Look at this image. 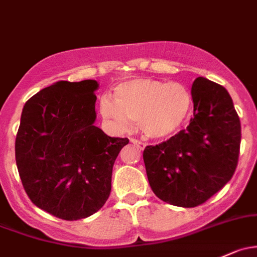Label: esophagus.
Here are the masks:
<instances>
[{
	"label": "esophagus",
	"instance_id": "obj_1",
	"mask_svg": "<svg viewBox=\"0 0 257 257\" xmlns=\"http://www.w3.org/2000/svg\"><path fill=\"white\" fill-rule=\"evenodd\" d=\"M131 142H132V143H133V144H134V145H136V147H138V148H139V149H140V150H143V149H144V148H145V145H147V144H145V143H143V142H142V140H138V139H134V138H132V139H131Z\"/></svg>",
	"mask_w": 257,
	"mask_h": 257
}]
</instances>
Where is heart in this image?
Wrapping results in <instances>:
<instances>
[{"mask_svg":"<svg viewBox=\"0 0 257 257\" xmlns=\"http://www.w3.org/2000/svg\"><path fill=\"white\" fill-rule=\"evenodd\" d=\"M115 99L104 96L99 110L115 128L139 124L147 137L165 139L182 128L192 109V94L185 85L165 83L155 79H136L120 83L114 90Z\"/></svg>","mask_w":257,"mask_h":257,"instance_id":"1","label":"heart"}]
</instances>
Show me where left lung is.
I'll return each instance as SVG.
<instances>
[{"label":"left lung","instance_id":"8db88e82","mask_svg":"<svg viewBox=\"0 0 257 257\" xmlns=\"http://www.w3.org/2000/svg\"><path fill=\"white\" fill-rule=\"evenodd\" d=\"M191 93L193 117L187 128L143 153L153 192L185 208L204 203L230 181L241 142L239 115L223 86L197 77Z\"/></svg>","mask_w":257,"mask_h":257}]
</instances>
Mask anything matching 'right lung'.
<instances>
[{
	"label": "right lung",
	"instance_id": "add662e5",
	"mask_svg": "<svg viewBox=\"0 0 257 257\" xmlns=\"http://www.w3.org/2000/svg\"><path fill=\"white\" fill-rule=\"evenodd\" d=\"M94 80L59 81L26 102L16 137V164L27 196L64 220L101 209L112 188V170L128 138L94 125Z\"/></svg>",
	"mask_w": 257,
	"mask_h": 257
}]
</instances>
